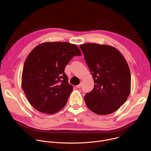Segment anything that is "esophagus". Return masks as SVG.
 I'll return each instance as SVG.
<instances>
[{
	"instance_id": "34e87169",
	"label": "esophagus",
	"mask_w": 151,
	"mask_h": 151,
	"mask_svg": "<svg viewBox=\"0 0 151 151\" xmlns=\"http://www.w3.org/2000/svg\"><path fill=\"white\" fill-rule=\"evenodd\" d=\"M81 86H82V85H81V83H80V84H79V85H76V87H77V88H81Z\"/></svg>"
}]
</instances>
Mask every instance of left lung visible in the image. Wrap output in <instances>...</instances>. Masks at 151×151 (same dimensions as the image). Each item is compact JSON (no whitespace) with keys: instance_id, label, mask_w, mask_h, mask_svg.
I'll return each instance as SVG.
<instances>
[{"instance_id":"8db88e82","label":"left lung","mask_w":151,"mask_h":151,"mask_svg":"<svg viewBox=\"0 0 151 151\" xmlns=\"http://www.w3.org/2000/svg\"><path fill=\"white\" fill-rule=\"evenodd\" d=\"M94 81L93 90L84 100L94 113L108 115L126 101L131 90V74L124 57L107 45L85 44L79 46Z\"/></svg>"}]
</instances>
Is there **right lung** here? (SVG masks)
I'll list each match as a JSON object with an SVG mask.
<instances>
[{"mask_svg": "<svg viewBox=\"0 0 151 151\" xmlns=\"http://www.w3.org/2000/svg\"><path fill=\"white\" fill-rule=\"evenodd\" d=\"M78 47L69 42H45L36 47L23 67L21 86L30 104L38 111L52 114L65 106L73 90L64 69Z\"/></svg>", "mask_w": 151, "mask_h": 151, "instance_id": "1", "label": "right lung"}]
</instances>
